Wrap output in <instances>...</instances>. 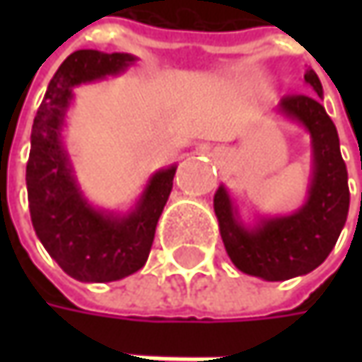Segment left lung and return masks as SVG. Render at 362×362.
Listing matches in <instances>:
<instances>
[{
    "mask_svg": "<svg viewBox=\"0 0 362 362\" xmlns=\"http://www.w3.org/2000/svg\"><path fill=\"white\" fill-rule=\"evenodd\" d=\"M304 84L316 94L286 96L278 115L310 136V181L306 199L286 216H259L245 221L240 205L221 183L214 195L219 233L233 266L266 282H282L316 270L341 235L349 216V175L339 132L327 115L322 84L306 70Z\"/></svg>",
    "mask_w": 362,
    "mask_h": 362,
    "instance_id": "obj_1",
    "label": "left lung"
}]
</instances>
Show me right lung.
<instances>
[{
    "instance_id": "right-lung-1",
    "label": "right lung",
    "mask_w": 362,
    "mask_h": 362,
    "mask_svg": "<svg viewBox=\"0 0 362 362\" xmlns=\"http://www.w3.org/2000/svg\"><path fill=\"white\" fill-rule=\"evenodd\" d=\"M136 60L124 52L70 54L49 80L32 127L25 185L34 231L49 257L78 282H115L141 270L173 189L177 165H169L146 179L127 211L98 207L80 189L66 148L64 131L74 88L124 74Z\"/></svg>"
}]
</instances>
